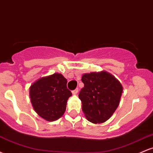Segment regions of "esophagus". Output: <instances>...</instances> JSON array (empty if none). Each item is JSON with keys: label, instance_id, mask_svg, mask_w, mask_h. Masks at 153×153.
<instances>
[{"label": "esophagus", "instance_id": "obj_1", "mask_svg": "<svg viewBox=\"0 0 153 153\" xmlns=\"http://www.w3.org/2000/svg\"><path fill=\"white\" fill-rule=\"evenodd\" d=\"M78 88H76V89H75L74 91H72V94H73V95H76L77 94H78Z\"/></svg>", "mask_w": 153, "mask_h": 153}]
</instances>
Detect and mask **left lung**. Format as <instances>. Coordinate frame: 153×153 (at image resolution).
Instances as JSON below:
<instances>
[{
    "mask_svg": "<svg viewBox=\"0 0 153 153\" xmlns=\"http://www.w3.org/2000/svg\"><path fill=\"white\" fill-rule=\"evenodd\" d=\"M81 80L84 88L78 97L85 118L94 124L105 122L119 106L122 85L113 75L105 71L84 73Z\"/></svg>",
    "mask_w": 153,
    "mask_h": 153,
    "instance_id": "1",
    "label": "left lung"
}]
</instances>
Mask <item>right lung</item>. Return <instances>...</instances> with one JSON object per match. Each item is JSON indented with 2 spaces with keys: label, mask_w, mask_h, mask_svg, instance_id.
<instances>
[{
  "label": "right lung",
  "mask_w": 153,
  "mask_h": 153,
  "mask_svg": "<svg viewBox=\"0 0 153 153\" xmlns=\"http://www.w3.org/2000/svg\"><path fill=\"white\" fill-rule=\"evenodd\" d=\"M67 79L60 73L42 77L29 88V97L36 113L53 122L60 118L66 110L67 101L72 96L67 88Z\"/></svg>",
  "instance_id": "add662e5"
}]
</instances>
